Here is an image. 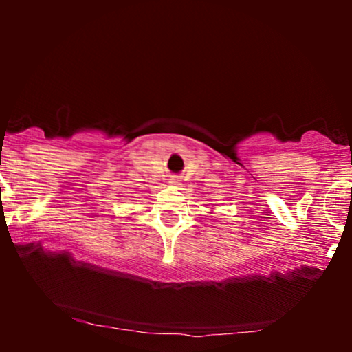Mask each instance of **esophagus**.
Here are the masks:
<instances>
[{
	"label": "esophagus",
	"instance_id": "obj_1",
	"mask_svg": "<svg viewBox=\"0 0 352 352\" xmlns=\"http://www.w3.org/2000/svg\"><path fill=\"white\" fill-rule=\"evenodd\" d=\"M170 182H171L173 186H177V184H179V177H177V176H171V177H170Z\"/></svg>",
	"mask_w": 352,
	"mask_h": 352
}]
</instances>
